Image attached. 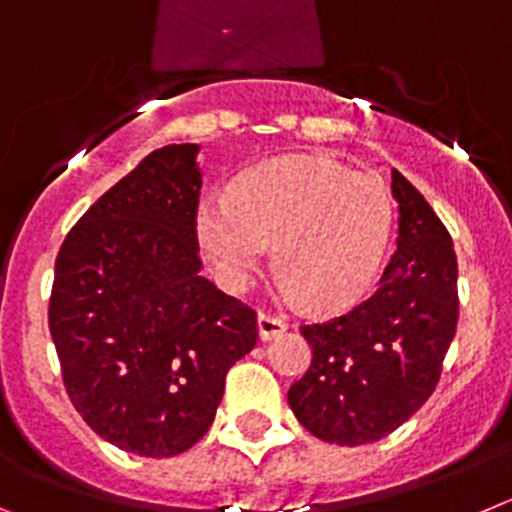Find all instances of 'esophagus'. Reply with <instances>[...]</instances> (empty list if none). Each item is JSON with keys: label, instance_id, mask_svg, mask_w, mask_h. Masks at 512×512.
<instances>
[{"label": "esophagus", "instance_id": "esophagus-1", "mask_svg": "<svg viewBox=\"0 0 512 512\" xmlns=\"http://www.w3.org/2000/svg\"><path fill=\"white\" fill-rule=\"evenodd\" d=\"M285 329H288V324L280 316H273V313H260L257 316V334H260L262 342L273 339V336H280Z\"/></svg>", "mask_w": 512, "mask_h": 512}]
</instances>
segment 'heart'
<instances>
[{
    "mask_svg": "<svg viewBox=\"0 0 512 512\" xmlns=\"http://www.w3.org/2000/svg\"><path fill=\"white\" fill-rule=\"evenodd\" d=\"M393 234V196L370 173L329 158H285L239 178L196 211V239L227 288L252 283L278 242L288 296L316 308L359 301L375 283Z\"/></svg>",
    "mask_w": 512,
    "mask_h": 512,
    "instance_id": "1",
    "label": "heart"
}]
</instances>
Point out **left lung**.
Masks as SVG:
<instances>
[{"label":"left lung","mask_w":512,"mask_h":512,"mask_svg":"<svg viewBox=\"0 0 512 512\" xmlns=\"http://www.w3.org/2000/svg\"><path fill=\"white\" fill-rule=\"evenodd\" d=\"M398 250L370 298L301 326L313 359L290 411L321 441L359 446L393 434L434 393L457 334V255L434 209L393 170Z\"/></svg>","instance_id":"left-lung-1"}]
</instances>
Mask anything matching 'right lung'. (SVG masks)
I'll list each match as a JSON object with an SVG mask.
<instances>
[{
    "label": "right lung",
    "mask_w": 512,
    "mask_h": 512,
    "mask_svg": "<svg viewBox=\"0 0 512 512\" xmlns=\"http://www.w3.org/2000/svg\"><path fill=\"white\" fill-rule=\"evenodd\" d=\"M199 145L147 155L68 232L48 324L63 385L101 439L176 457L214 423L257 316L201 275Z\"/></svg>",
    "instance_id": "1"
}]
</instances>
